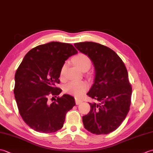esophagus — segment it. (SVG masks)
Instances as JSON below:
<instances>
[{"label":"esophagus","instance_id":"obj_1","mask_svg":"<svg viewBox=\"0 0 153 153\" xmlns=\"http://www.w3.org/2000/svg\"><path fill=\"white\" fill-rule=\"evenodd\" d=\"M75 100H76V105H79V104H81V103L83 102L82 100L78 99H77V98L75 99Z\"/></svg>","mask_w":153,"mask_h":153}]
</instances>
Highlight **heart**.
Returning <instances> with one entry per match:
<instances>
[{"mask_svg": "<svg viewBox=\"0 0 153 153\" xmlns=\"http://www.w3.org/2000/svg\"><path fill=\"white\" fill-rule=\"evenodd\" d=\"M74 62L76 66L78 67L81 70H83L87 68H90L91 64V61L90 58L83 54H80L74 58ZM66 69V64H64L60 70V77L62 79L64 78L65 71ZM88 88V84L85 82L82 81H72L68 83L65 85L64 87V91L70 95H73L76 97L82 96L84 92Z\"/></svg>", "mask_w": 153, "mask_h": 153, "instance_id": "1", "label": "heart"}]
</instances>
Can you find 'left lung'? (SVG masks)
I'll list each match as a JSON object with an SVG mask.
<instances>
[{
	"instance_id": "8db88e82",
	"label": "left lung",
	"mask_w": 153,
	"mask_h": 153,
	"mask_svg": "<svg viewBox=\"0 0 153 153\" xmlns=\"http://www.w3.org/2000/svg\"><path fill=\"white\" fill-rule=\"evenodd\" d=\"M74 46L90 58L95 67L93 84L87 95L99 103L89 102L91 110L82 117L83 126L92 134H108L121 125L129 112L132 88L128 71L111 48L88 41Z\"/></svg>"
}]
</instances>
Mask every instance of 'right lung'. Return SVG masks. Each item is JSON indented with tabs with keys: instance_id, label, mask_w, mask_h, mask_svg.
I'll return each instance as SVG.
<instances>
[{
	"instance_id": "obj_1",
	"label": "right lung",
	"mask_w": 153,
	"mask_h": 153,
	"mask_svg": "<svg viewBox=\"0 0 153 153\" xmlns=\"http://www.w3.org/2000/svg\"><path fill=\"white\" fill-rule=\"evenodd\" d=\"M77 53L72 45L53 41L32 48L19 66L15 74V99L22 119L35 131L49 134L59 130L66 113L76 105L74 97L67 94L54 97L62 92L56 87L61 68ZM52 96L55 101L51 103L48 97Z\"/></svg>"
}]
</instances>
